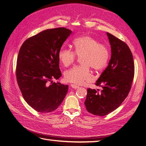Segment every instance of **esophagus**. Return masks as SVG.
I'll list each match as a JSON object with an SVG mask.
<instances>
[{"mask_svg":"<svg viewBox=\"0 0 146 146\" xmlns=\"http://www.w3.org/2000/svg\"><path fill=\"white\" fill-rule=\"evenodd\" d=\"M70 86H71L72 88H74V89H77V88H79L78 86L76 85H74V84H71V85H70Z\"/></svg>","mask_w":146,"mask_h":146,"instance_id":"obj_1","label":"esophagus"}]
</instances>
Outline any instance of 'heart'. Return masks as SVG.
Returning <instances> with one entry per match:
<instances>
[{
  "instance_id": "obj_1",
  "label": "heart",
  "mask_w": 146,
  "mask_h": 146,
  "mask_svg": "<svg viewBox=\"0 0 146 146\" xmlns=\"http://www.w3.org/2000/svg\"><path fill=\"white\" fill-rule=\"evenodd\" d=\"M74 52L62 47L58 52V59L64 66L72 64L76 58H80L81 66H74L65 71L64 80L76 85H82L90 81L92 77L90 67L95 70H100L107 66L110 52L108 47L88 35L76 38L73 41Z\"/></svg>"
}]
</instances>
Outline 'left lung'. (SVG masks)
Instances as JSON below:
<instances>
[{"label": "left lung", "mask_w": 146, "mask_h": 146, "mask_svg": "<svg viewBox=\"0 0 146 146\" xmlns=\"http://www.w3.org/2000/svg\"><path fill=\"white\" fill-rule=\"evenodd\" d=\"M111 46V58L96 85L102 90H87L85 105L87 111L103 116L117 108L130 90L134 77V62L131 52L126 44L107 33Z\"/></svg>", "instance_id": "left-lung-1"}]
</instances>
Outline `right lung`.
<instances>
[{"label": "right lung", "instance_id": "right-lung-1", "mask_svg": "<svg viewBox=\"0 0 146 146\" xmlns=\"http://www.w3.org/2000/svg\"><path fill=\"white\" fill-rule=\"evenodd\" d=\"M71 33V30L64 27L47 29L27 39L20 48L16 66L17 83L26 102L38 112L54 111L67 94L68 85L52 80L61 76L58 52Z\"/></svg>", "mask_w": 146, "mask_h": 146}]
</instances>
